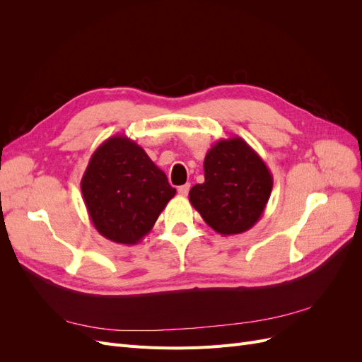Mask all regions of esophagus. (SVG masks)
<instances>
[{
	"mask_svg": "<svg viewBox=\"0 0 362 362\" xmlns=\"http://www.w3.org/2000/svg\"><path fill=\"white\" fill-rule=\"evenodd\" d=\"M189 190H190V184H184V185H181V187H178V193L181 196H187Z\"/></svg>",
	"mask_w": 362,
	"mask_h": 362,
	"instance_id": "esophagus-1",
	"label": "esophagus"
}]
</instances>
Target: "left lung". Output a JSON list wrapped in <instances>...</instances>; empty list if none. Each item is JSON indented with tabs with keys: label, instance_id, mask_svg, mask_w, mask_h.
Here are the masks:
<instances>
[{
	"label": "left lung",
	"instance_id": "1",
	"mask_svg": "<svg viewBox=\"0 0 362 362\" xmlns=\"http://www.w3.org/2000/svg\"><path fill=\"white\" fill-rule=\"evenodd\" d=\"M202 184L190 189L189 199L217 234L246 233L264 213L273 177L266 163L242 137L221 139L208 149Z\"/></svg>",
	"mask_w": 362,
	"mask_h": 362
}]
</instances>
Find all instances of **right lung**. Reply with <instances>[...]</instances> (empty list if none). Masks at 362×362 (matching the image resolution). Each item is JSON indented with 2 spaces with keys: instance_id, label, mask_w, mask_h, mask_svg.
Segmentation results:
<instances>
[{
  "instance_id": "obj_1",
  "label": "right lung",
  "mask_w": 362,
  "mask_h": 362,
  "mask_svg": "<svg viewBox=\"0 0 362 362\" xmlns=\"http://www.w3.org/2000/svg\"><path fill=\"white\" fill-rule=\"evenodd\" d=\"M81 193L98 233L115 243L137 245L177 190L144 148L116 134L92 154Z\"/></svg>"
}]
</instances>
